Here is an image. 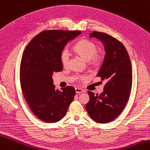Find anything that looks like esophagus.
Segmentation results:
<instances>
[{"label":"esophagus","mask_w":150,"mask_h":150,"mask_svg":"<svg viewBox=\"0 0 150 150\" xmlns=\"http://www.w3.org/2000/svg\"><path fill=\"white\" fill-rule=\"evenodd\" d=\"M83 90L82 89H80V88H75V92L76 94H81L82 93H83Z\"/></svg>","instance_id":"esophagus-1"}]
</instances>
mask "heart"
Instances as JSON below:
<instances>
[{
	"instance_id": "obj_1",
	"label": "heart",
	"mask_w": 150,
	"mask_h": 150,
	"mask_svg": "<svg viewBox=\"0 0 150 150\" xmlns=\"http://www.w3.org/2000/svg\"><path fill=\"white\" fill-rule=\"evenodd\" d=\"M74 49L78 54L88 60V63L91 67H97L102 61V55L97 52L98 48L96 45L93 41L88 40H82L75 45ZM69 59V52L67 49H64L61 52L60 55L61 64L64 67H67L68 66ZM75 79L78 81H85L88 79V76L86 75H76L75 76Z\"/></svg>"
}]
</instances>
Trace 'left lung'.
<instances>
[{
    "mask_svg": "<svg viewBox=\"0 0 150 150\" xmlns=\"http://www.w3.org/2000/svg\"><path fill=\"white\" fill-rule=\"evenodd\" d=\"M90 37L98 38L105 47V59L97 76L106 83L100 95L88 91L90 98L86 108L92 120L105 123L119 116L129 98L132 85V64L127 49L118 40L97 31H93Z\"/></svg>",
    "mask_w": 150,
    "mask_h": 150,
    "instance_id": "obj_1",
    "label": "left lung"
}]
</instances>
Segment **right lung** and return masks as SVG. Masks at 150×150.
I'll use <instances>...</instances> for the list:
<instances>
[{"label": "right lung", "mask_w": 150, "mask_h": 150, "mask_svg": "<svg viewBox=\"0 0 150 150\" xmlns=\"http://www.w3.org/2000/svg\"><path fill=\"white\" fill-rule=\"evenodd\" d=\"M81 33L80 30H43L23 51L20 68L22 91L31 111L44 122L60 121L74 100V87L68 86L61 91L55 89L52 75L62 70L61 52Z\"/></svg>", "instance_id": "right-lung-1"}]
</instances>
